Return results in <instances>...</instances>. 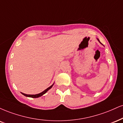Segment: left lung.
Instances as JSON below:
<instances>
[{
  "mask_svg": "<svg viewBox=\"0 0 123 123\" xmlns=\"http://www.w3.org/2000/svg\"><path fill=\"white\" fill-rule=\"evenodd\" d=\"M97 41H98V42H100V43H101V45H103V44H102V43H101L100 42V41H99V39H98V38H97ZM103 46H104V45H103Z\"/></svg>",
  "mask_w": 123,
  "mask_h": 123,
  "instance_id": "obj_1",
  "label": "left lung"
}]
</instances>
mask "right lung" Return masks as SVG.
I'll use <instances>...</instances> for the list:
<instances>
[{"mask_svg":"<svg viewBox=\"0 0 123 123\" xmlns=\"http://www.w3.org/2000/svg\"><path fill=\"white\" fill-rule=\"evenodd\" d=\"M54 83H53V85H51L49 87V88H47L46 89H45V91L42 92L41 93H38V94H25L23 93H21L22 94H23V95L26 96V97H32V98H38V97H41V96H42V95H43L44 94H45L47 92V91H49V90L51 88H52V86H53V85H54Z\"/></svg>","mask_w":123,"mask_h":123,"instance_id":"1","label":"right lung"}]
</instances>
